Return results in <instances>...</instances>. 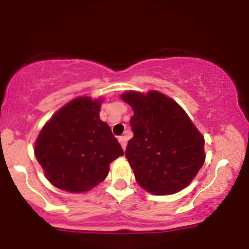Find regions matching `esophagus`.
<instances>
[{"label":"esophagus","mask_w":249,"mask_h":249,"mask_svg":"<svg viewBox=\"0 0 249 249\" xmlns=\"http://www.w3.org/2000/svg\"><path fill=\"white\" fill-rule=\"evenodd\" d=\"M118 142H121L123 150H125V148H126V142H127V138H126V137H125V136L118 137Z\"/></svg>","instance_id":"obj_1"}]
</instances>
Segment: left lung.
<instances>
[{"label":"left lung","mask_w":249,"mask_h":249,"mask_svg":"<svg viewBox=\"0 0 249 249\" xmlns=\"http://www.w3.org/2000/svg\"><path fill=\"white\" fill-rule=\"evenodd\" d=\"M122 99L134 112L125 157L137 182L156 196L186 187L205 161L204 138L186 112L157 91H128Z\"/></svg>","instance_id":"1"}]
</instances>
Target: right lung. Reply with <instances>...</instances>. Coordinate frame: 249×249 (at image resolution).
I'll use <instances>...</instances> for the list:
<instances>
[{
	"label": "right lung",
	"mask_w": 249,
	"mask_h": 249,
	"mask_svg": "<svg viewBox=\"0 0 249 249\" xmlns=\"http://www.w3.org/2000/svg\"><path fill=\"white\" fill-rule=\"evenodd\" d=\"M101 102L79 97L42 128L35 154L49 181L61 190L85 192L107 178L108 165L124 151L107 123Z\"/></svg>",
	"instance_id": "obj_1"
}]
</instances>
